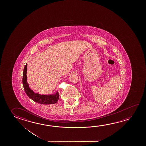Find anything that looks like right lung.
I'll return each mask as SVG.
<instances>
[{
  "label": "right lung",
  "mask_w": 146,
  "mask_h": 146,
  "mask_svg": "<svg viewBox=\"0 0 146 146\" xmlns=\"http://www.w3.org/2000/svg\"><path fill=\"white\" fill-rule=\"evenodd\" d=\"M27 65L26 64L24 67L22 82L24 91L27 95L29 96V98H31L35 102L43 104H51L57 102L59 99V94L58 92L55 94V95H44L35 93L33 91L30 89L29 88V84L27 82Z\"/></svg>",
  "instance_id": "obj_1"
}]
</instances>
